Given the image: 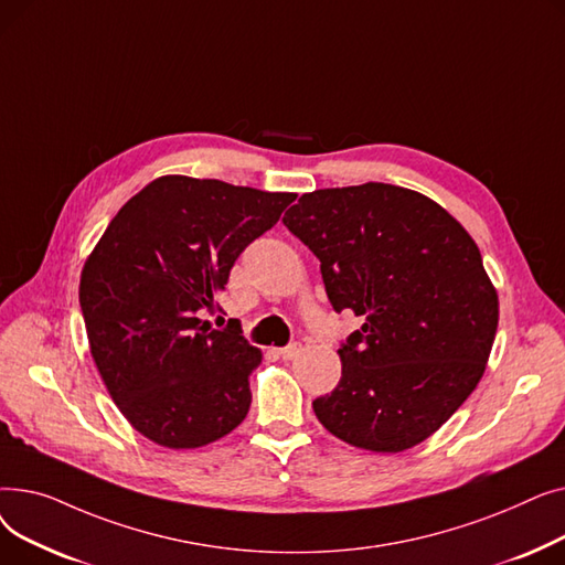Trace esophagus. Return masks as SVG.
<instances>
[{
    "label": "esophagus",
    "mask_w": 565,
    "mask_h": 565,
    "mask_svg": "<svg viewBox=\"0 0 565 565\" xmlns=\"http://www.w3.org/2000/svg\"><path fill=\"white\" fill-rule=\"evenodd\" d=\"M302 343H290V345H286V348H279V358H284V360H295V358H300L302 354Z\"/></svg>",
    "instance_id": "esophagus-1"
}]
</instances>
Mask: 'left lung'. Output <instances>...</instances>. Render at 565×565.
Instances as JSON below:
<instances>
[{"label": "left lung", "mask_w": 565, "mask_h": 565, "mask_svg": "<svg viewBox=\"0 0 565 565\" xmlns=\"http://www.w3.org/2000/svg\"><path fill=\"white\" fill-rule=\"evenodd\" d=\"M284 226L320 260L337 313L362 316L339 345L341 380L318 422L352 447L398 454L477 390L499 300L469 233L428 196L387 183L302 194Z\"/></svg>", "instance_id": "8db88e82"}]
</instances>
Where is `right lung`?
Segmentation results:
<instances>
[{"label": "right lung", "instance_id": "right-lung-1", "mask_svg": "<svg viewBox=\"0 0 565 565\" xmlns=\"http://www.w3.org/2000/svg\"><path fill=\"white\" fill-rule=\"evenodd\" d=\"M288 192L162 175L109 222L79 279L94 362L124 417L167 449H196L241 424L260 350L241 320H201ZM222 322L224 318L217 316Z\"/></svg>", "mask_w": 565, "mask_h": 565}]
</instances>
